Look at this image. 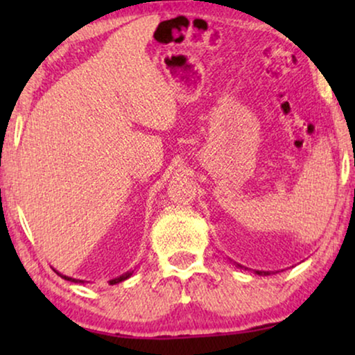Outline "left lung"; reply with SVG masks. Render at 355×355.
Returning a JSON list of instances; mask_svg holds the SVG:
<instances>
[{"mask_svg":"<svg viewBox=\"0 0 355 355\" xmlns=\"http://www.w3.org/2000/svg\"><path fill=\"white\" fill-rule=\"evenodd\" d=\"M255 273H257V275H261V276H263V275H265V276H266V275H270L268 271H255Z\"/></svg>","mask_w":355,"mask_h":355,"instance_id":"obj_1","label":"left lung"}]
</instances>
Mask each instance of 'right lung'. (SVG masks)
<instances>
[{
	"label": "right lung",
	"instance_id": "obj_1",
	"mask_svg": "<svg viewBox=\"0 0 355 355\" xmlns=\"http://www.w3.org/2000/svg\"><path fill=\"white\" fill-rule=\"evenodd\" d=\"M134 271H128V273L125 275H123V276H119V278H114V279H111L110 281V284H118V283H121V281H124V279H128L130 275H132ZM60 275V273H58ZM61 278H64V279H67V281H72V283H84V281H79V279H74V278H69V276H62V275H60Z\"/></svg>",
	"mask_w": 355,
	"mask_h": 355
}]
</instances>
